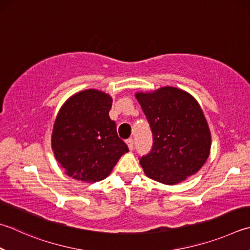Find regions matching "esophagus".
I'll list each match as a JSON object with an SVG mask.
<instances>
[{"label":"esophagus","mask_w":250,"mask_h":250,"mask_svg":"<svg viewBox=\"0 0 250 250\" xmlns=\"http://www.w3.org/2000/svg\"><path fill=\"white\" fill-rule=\"evenodd\" d=\"M126 144H128V147L130 151H132L134 148V142H133V139H128L126 140Z\"/></svg>","instance_id":"34e87169"}]
</instances>
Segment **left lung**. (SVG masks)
Wrapping results in <instances>:
<instances>
[{"label": "left lung", "mask_w": 250, "mask_h": 250, "mask_svg": "<svg viewBox=\"0 0 250 250\" xmlns=\"http://www.w3.org/2000/svg\"><path fill=\"white\" fill-rule=\"evenodd\" d=\"M153 134L152 149L140 157L145 175L175 185L194 175L208 160L211 133L200 106L191 95L176 87L138 93Z\"/></svg>", "instance_id": "1"}]
</instances>
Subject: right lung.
I'll use <instances>...</instances> for the list:
<instances>
[{
    "label": "right lung",
    "mask_w": 250,
    "mask_h": 250,
    "mask_svg": "<svg viewBox=\"0 0 250 250\" xmlns=\"http://www.w3.org/2000/svg\"><path fill=\"white\" fill-rule=\"evenodd\" d=\"M112 99L87 89L72 96L54 122L51 145L57 161L73 178L93 183L110 174L128 145L117 133L109 118Z\"/></svg>",
    "instance_id": "1"
}]
</instances>
